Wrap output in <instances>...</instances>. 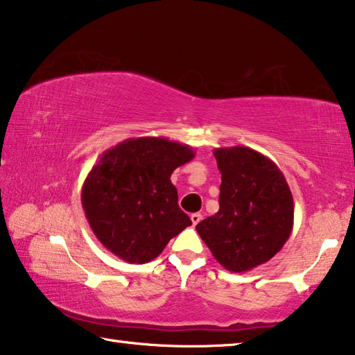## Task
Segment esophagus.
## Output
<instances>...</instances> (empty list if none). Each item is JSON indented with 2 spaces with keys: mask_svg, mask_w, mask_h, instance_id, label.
<instances>
[{
  "mask_svg": "<svg viewBox=\"0 0 355 355\" xmlns=\"http://www.w3.org/2000/svg\"><path fill=\"white\" fill-rule=\"evenodd\" d=\"M200 220H202V214H200V213H192V214H191L192 225H197Z\"/></svg>",
  "mask_w": 355,
  "mask_h": 355,
  "instance_id": "obj_1",
  "label": "esophagus"
}]
</instances>
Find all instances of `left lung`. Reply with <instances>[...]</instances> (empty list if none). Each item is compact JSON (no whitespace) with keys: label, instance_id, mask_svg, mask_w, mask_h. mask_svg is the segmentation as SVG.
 <instances>
[{"label":"left lung","instance_id":"1","mask_svg":"<svg viewBox=\"0 0 355 355\" xmlns=\"http://www.w3.org/2000/svg\"><path fill=\"white\" fill-rule=\"evenodd\" d=\"M213 153L222 173L219 211L196 230L228 271H250L290 238L293 194L277 164L257 150L235 146Z\"/></svg>","mask_w":355,"mask_h":355}]
</instances>
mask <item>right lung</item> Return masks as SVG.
Listing matches in <instances>:
<instances>
[{"label": "right lung", "instance_id": "obj_1", "mask_svg": "<svg viewBox=\"0 0 355 355\" xmlns=\"http://www.w3.org/2000/svg\"><path fill=\"white\" fill-rule=\"evenodd\" d=\"M186 144L144 136L117 144L87 173L81 203L94 235L131 264L152 261L192 222L178 207L171 182L194 158Z\"/></svg>", "mask_w": 355, "mask_h": 355}]
</instances>
